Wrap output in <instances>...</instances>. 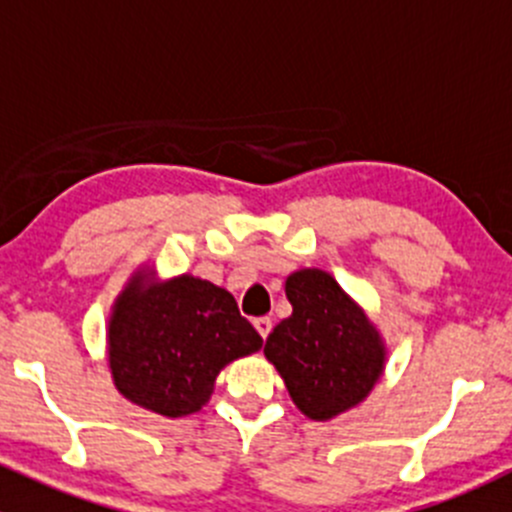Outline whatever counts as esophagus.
Returning <instances> with one entry per match:
<instances>
[{"mask_svg":"<svg viewBox=\"0 0 512 512\" xmlns=\"http://www.w3.org/2000/svg\"><path fill=\"white\" fill-rule=\"evenodd\" d=\"M252 324H255L257 334H260L262 339L270 337V332H272V319H270V317H257Z\"/></svg>","mask_w":512,"mask_h":512,"instance_id":"obj_1","label":"esophagus"}]
</instances>
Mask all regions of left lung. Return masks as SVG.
Segmentation results:
<instances>
[{
  "mask_svg": "<svg viewBox=\"0 0 512 512\" xmlns=\"http://www.w3.org/2000/svg\"><path fill=\"white\" fill-rule=\"evenodd\" d=\"M292 314L265 342L304 416L327 421L364 401L384 371V344L366 314L332 275L299 270L287 277Z\"/></svg>",
  "mask_w": 512,
  "mask_h": 512,
  "instance_id": "left-lung-1",
  "label": "left lung"
}]
</instances>
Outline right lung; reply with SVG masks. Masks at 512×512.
Instances as JSON below:
<instances>
[{
    "label": "right lung",
    "mask_w": 512,
    "mask_h": 512,
    "mask_svg": "<svg viewBox=\"0 0 512 512\" xmlns=\"http://www.w3.org/2000/svg\"><path fill=\"white\" fill-rule=\"evenodd\" d=\"M143 280L133 277L108 322L113 384L160 416L195 414L208 404L220 369L257 352L262 337L213 282L183 275L148 287Z\"/></svg>",
    "instance_id": "add662e5"
}]
</instances>
